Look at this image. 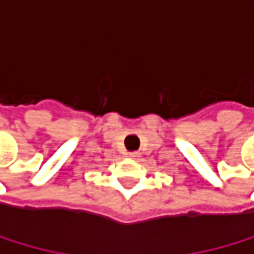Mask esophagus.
<instances>
[{"label":"esophagus","mask_w":254,"mask_h":254,"mask_svg":"<svg viewBox=\"0 0 254 254\" xmlns=\"http://www.w3.org/2000/svg\"><path fill=\"white\" fill-rule=\"evenodd\" d=\"M140 152H129V158H138Z\"/></svg>","instance_id":"34e87169"}]
</instances>
